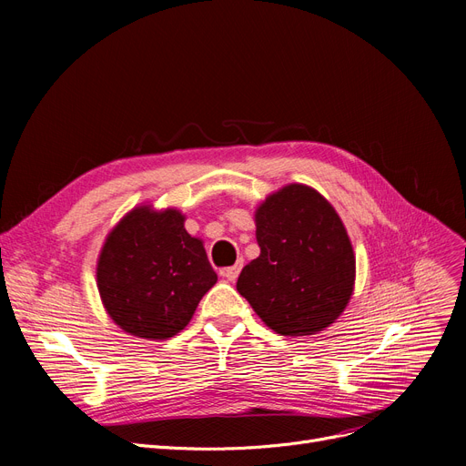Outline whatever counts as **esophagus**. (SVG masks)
<instances>
[{"mask_svg":"<svg viewBox=\"0 0 466 466\" xmlns=\"http://www.w3.org/2000/svg\"><path fill=\"white\" fill-rule=\"evenodd\" d=\"M239 270H241V262H238V264L230 266V268H223V270H220V276H223L227 281H234L238 278Z\"/></svg>","mask_w":466,"mask_h":466,"instance_id":"1","label":"esophagus"}]
</instances>
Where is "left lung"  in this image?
<instances>
[{"instance_id":"obj_1","label":"left lung","mask_w":466,"mask_h":466,"mask_svg":"<svg viewBox=\"0 0 466 466\" xmlns=\"http://www.w3.org/2000/svg\"><path fill=\"white\" fill-rule=\"evenodd\" d=\"M260 255L236 289L266 327L311 336L344 313L355 289V253L339 215L315 188L290 183L255 211Z\"/></svg>"}]
</instances>
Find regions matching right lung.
Here are the masks:
<instances>
[{"mask_svg":"<svg viewBox=\"0 0 466 466\" xmlns=\"http://www.w3.org/2000/svg\"><path fill=\"white\" fill-rule=\"evenodd\" d=\"M96 283L118 329L160 341L190 323L217 274L204 241L185 230L179 209L143 204L107 234L96 264Z\"/></svg>","mask_w":466,"mask_h":466,"instance_id":"right-lung-1","label":"right lung"}]
</instances>
